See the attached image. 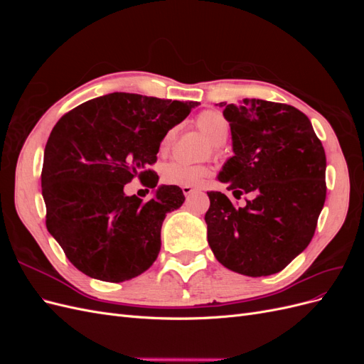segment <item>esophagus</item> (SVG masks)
<instances>
[{
    "instance_id": "34e87169",
    "label": "esophagus",
    "mask_w": 364,
    "mask_h": 364,
    "mask_svg": "<svg viewBox=\"0 0 364 364\" xmlns=\"http://www.w3.org/2000/svg\"><path fill=\"white\" fill-rule=\"evenodd\" d=\"M182 191H183V194L188 197V196H191L193 193H196V191H199V188H194V186H182Z\"/></svg>"
}]
</instances>
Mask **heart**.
Here are the masks:
<instances>
[{
	"mask_svg": "<svg viewBox=\"0 0 364 364\" xmlns=\"http://www.w3.org/2000/svg\"><path fill=\"white\" fill-rule=\"evenodd\" d=\"M196 127L199 129L205 138L211 142L217 150L228 139L230 126L228 119L217 111H205L196 118ZM176 132L168 130L161 141V151L165 153L173 144ZM162 181L168 185L179 186H197L209 176V168L206 165H186L181 162H168L162 168Z\"/></svg>",
	"mask_w": 364,
	"mask_h": 364,
	"instance_id": "obj_1",
	"label": "heart"
}]
</instances>
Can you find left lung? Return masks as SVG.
<instances>
[{
	"label": "left lung",
	"instance_id": "8db88e82",
	"mask_svg": "<svg viewBox=\"0 0 364 364\" xmlns=\"http://www.w3.org/2000/svg\"><path fill=\"white\" fill-rule=\"evenodd\" d=\"M234 156L217 179L235 197L209 191L208 243L229 270L246 277L281 272L310 245L325 197L326 156L311 121L299 109L257 98L223 105Z\"/></svg>",
	"mask_w": 364,
	"mask_h": 364
}]
</instances>
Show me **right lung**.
<instances>
[{"label": "right lung", "instance_id": "right-lung-1", "mask_svg": "<svg viewBox=\"0 0 364 364\" xmlns=\"http://www.w3.org/2000/svg\"><path fill=\"white\" fill-rule=\"evenodd\" d=\"M197 102L112 92L63 115L51 130L41 176L47 229L87 277L123 282L146 272L161 250L165 215L182 206L176 185L147 170L161 141ZM138 175L154 197L126 196Z\"/></svg>", "mask_w": 364, "mask_h": 364}]
</instances>
